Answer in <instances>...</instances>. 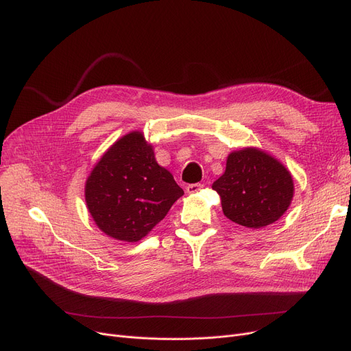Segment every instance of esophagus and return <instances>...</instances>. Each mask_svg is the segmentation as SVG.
<instances>
[{
	"label": "esophagus",
	"instance_id": "esophagus-1",
	"mask_svg": "<svg viewBox=\"0 0 351 351\" xmlns=\"http://www.w3.org/2000/svg\"><path fill=\"white\" fill-rule=\"evenodd\" d=\"M202 189H203V184H199V182H195V184H189L187 189H186V191H187L189 194H194V193H198Z\"/></svg>",
	"mask_w": 351,
	"mask_h": 351
}]
</instances>
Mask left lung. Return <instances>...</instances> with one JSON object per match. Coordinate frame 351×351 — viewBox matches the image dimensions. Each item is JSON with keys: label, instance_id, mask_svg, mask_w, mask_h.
Listing matches in <instances>:
<instances>
[{"label": "left lung", "instance_id": "left-lung-1", "mask_svg": "<svg viewBox=\"0 0 351 351\" xmlns=\"http://www.w3.org/2000/svg\"><path fill=\"white\" fill-rule=\"evenodd\" d=\"M223 213L240 226L261 228L287 211L294 194L290 171L277 158L248 147L227 157L224 174L213 182Z\"/></svg>", "mask_w": 351, "mask_h": 351}]
</instances>
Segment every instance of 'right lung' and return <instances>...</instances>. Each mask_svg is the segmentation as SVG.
<instances>
[{
  "label": "right lung",
  "instance_id": "right-lung-1",
  "mask_svg": "<svg viewBox=\"0 0 351 351\" xmlns=\"http://www.w3.org/2000/svg\"><path fill=\"white\" fill-rule=\"evenodd\" d=\"M182 194L141 131L115 141L86 182V203L98 228L128 243L145 237Z\"/></svg>",
  "mask_w": 351,
  "mask_h": 351
}]
</instances>
